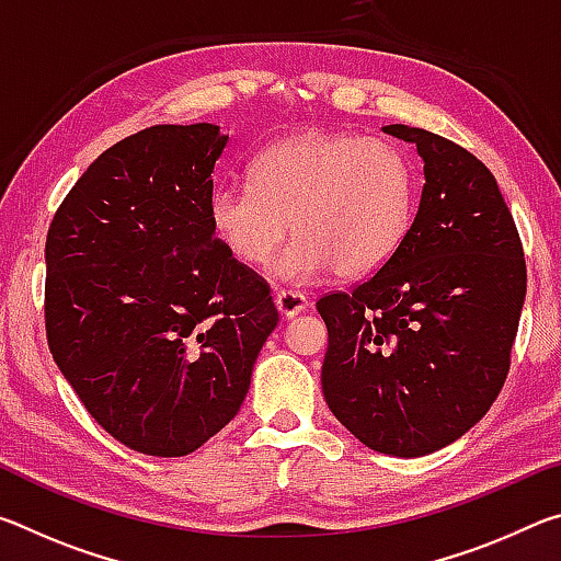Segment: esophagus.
Listing matches in <instances>:
<instances>
[{
    "instance_id": "obj_1",
    "label": "esophagus",
    "mask_w": 561,
    "mask_h": 561,
    "mask_svg": "<svg viewBox=\"0 0 561 561\" xmlns=\"http://www.w3.org/2000/svg\"><path fill=\"white\" fill-rule=\"evenodd\" d=\"M274 304H277L279 314L287 317V319L301 314V311H307V307H309L307 297H304V294H299V291H291V289L277 291V297H274Z\"/></svg>"
}]
</instances>
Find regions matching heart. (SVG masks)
Segmentation results:
<instances>
[{"label": "heart", "instance_id": "obj_1", "mask_svg": "<svg viewBox=\"0 0 561 561\" xmlns=\"http://www.w3.org/2000/svg\"><path fill=\"white\" fill-rule=\"evenodd\" d=\"M250 180L213 190V232L234 260L262 267L291 222L294 242L274 267L291 284L331 270L346 279L371 274L393 257L411 225V163L381 138L301 133L262 150Z\"/></svg>", "mask_w": 561, "mask_h": 561}]
</instances>
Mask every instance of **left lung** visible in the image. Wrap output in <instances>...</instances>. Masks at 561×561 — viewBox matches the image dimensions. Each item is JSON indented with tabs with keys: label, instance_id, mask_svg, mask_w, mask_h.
Returning a JSON list of instances; mask_svg holds the SVG:
<instances>
[{
	"label": "left lung",
	"instance_id": "8db88e82",
	"mask_svg": "<svg viewBox=\"0 0 561 561\" xmlns=\"http://www.w3.org/2000/svg\"><path fill=\"white\" fill-rule=\"evenodd\" d=\"M425 185L393 257L317 309L329 329L321 391L376 453L421 458L468 433L510 371L525 252L495 175L453 140L403 123Z\"/></svg>",
	"mask_w": 561,
	"mask_h": 561
}]
</instances>
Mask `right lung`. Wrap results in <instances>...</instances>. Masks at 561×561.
Returning a JSON list of instances; mask_svg holds the SVG:
<instances>
[{
    "label": "right lung",
    "instance_id": "1",
    "mask_svg": "<svg viewBox=\"0 0 561 561\" xmlns=\"http://www.w3.org/2000/svg\"><path fill=\"white\" fill-rule=\"evenodd\" d=\"M213 123L153 126L89 165L46 234L51 356L103 431L180 458L220 433L279 321L210 225Z\"/></svg>",
    "mask_w": 561,
    "mask_h": 561
}]
</instances>
